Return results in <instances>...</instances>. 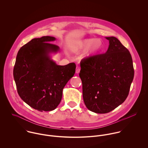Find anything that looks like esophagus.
<instances>
[{
	"label": "esophagus",
	"instance_id": "1",
	"mask_svg": "<svg viewBox=\"0 0 148 148\" xmlns=\"http://www.w3.org/2000/svg\"><path fill=\"white\" fill-rule=\"evenodd\" d=\"M80 71V68L79 66H76V73H79Z\"/></svg>",
	"mask_w": 148,
	"mask_h": 148
}]
</instances>
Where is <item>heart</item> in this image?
I'll return each instance as SVG.
<instances>
[{"label":"heart","mask_w":148,"mask_h":148,"mask_svg":"<svg viewBox=\"0 0 148 148\" xmlns=\"http://www.w3.org/2000/svg\"><path fill=\"white\" fill-rule=\"evenodd\" d=\"M102 47V42L99 39L95 38L86 39L77 44L73 48V49L76 51H84L86 50L85 53L86 58H89L98 52Z\"/></svg>","instance_id":"heart-1"}]
</instances>
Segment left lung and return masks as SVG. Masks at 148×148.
I'll return each instance as SVG.
<instances>
[{
  "instance_id": "obj_1",
  "label": "left lung",
  "mask_w": 148,
  "mask_h": 148,
  "mask_svg": "<svg viewBox=\"0 0 148 148\" xmlns=\"http://www.w3.org/2000/svg\"><path fill=\"white\" fill-rule=\"evenodd\" d=\"M105 53L83 59L79 76L85 105L96 113H106L123 104L134 77L131 55L116 38L106 37Z\"/></svg>"
}]
</instances>
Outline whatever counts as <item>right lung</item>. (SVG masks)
<instances>
[{"label": "right lung", "instance_id": "1", "mask_svg": "<svg viewBox=\"0 0 148 148\" xmlns=\"http://www.w3.org/2000/svg\"><path fill=\"white\" fill-rule=\"evenodd\" d=\"M52 36L35 38L18 52L13 74L18 93L28 106L39 111H51L60 104L64 88L75 73L74 63L59 65L51 53L60 51L50 42Z\"/></svg>", "mask_w": 148, "mask_h": 148}]
</instances>
